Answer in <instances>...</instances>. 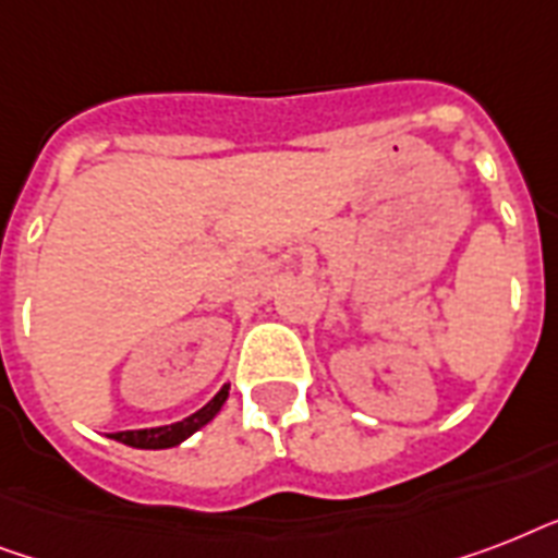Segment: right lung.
<instances>
[{
    "label": "right lung",
    "instance_id": "obj_1",
    "mask_svg": "<svg viewBox=\"0 0 558 558\" xmlns=\"http://www.w3.org/2000/svg\"><path fill=\"white\" fill-rule=\"evenodd\" d=\"M228 399V385L219 390L217 397L210 399L208 405L199 408L196 414L185 416L182 423L173 425H159V428H138V432H118L112 434L116 440L133 446V449H170V446H179L182 440H187L193 432H199L202 425H208L214 416L219 414V408Z\"/></svg>",
    "mask_w": 558,
    "mask_h": 558
}]
</instances>
